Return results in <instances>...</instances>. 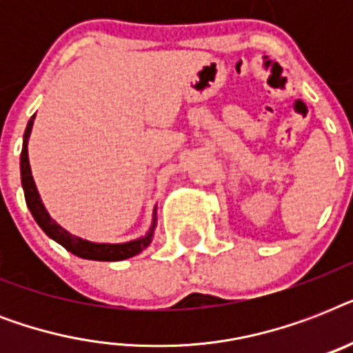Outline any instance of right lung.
Segmentation results:
<instances>
[{"mask_svg":"<svg viewBox=\"0 0 353 353\" xmlns=\"http://www.w3.org/2000/svg\"><path fill=\"white\" fill-rule=\"evenodd\" d=\"M32 122L34 117H30L27 130L23 135V148H21V157H19V168H21V187L25 192V201L29 207L30 214L36 220V223L41 227V231L46 232L49 238L58 241L60 245L65 247L69 252H73L77 256L85 258V260H99V262H119V260H126L146 249L150 245V241L154 238L155 221H157V210L154 209V220H152V227L150 231L137 240L126 241V243H95V241L82 240L79 236L71 234L63 227H60L57 221L52 220L49 212L46 210L43 203H41L40 194L36 190L34 179L30 174L29 165V154H27V143H29L30 130H32Z\"/></svg>","mask_w":353,"mask_h":353,"instance_id":"right-lung-1","label":"right lung"}]
</instances>
